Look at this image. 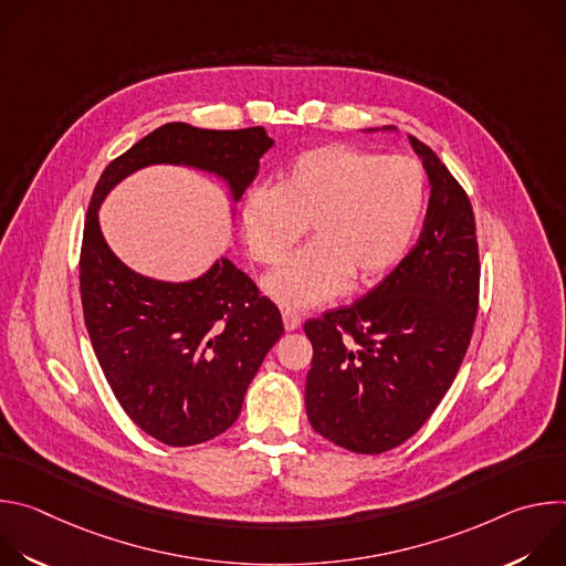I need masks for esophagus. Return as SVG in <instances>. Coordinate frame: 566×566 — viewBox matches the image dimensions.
Segmentation results:
<instances>
[{"label":"esophagus","mask_w":566,"mask_h":566,"mask_svg":"<svg viewBox=\"0 0 566 566\" xmlns=\"http://www.w3.org/2000/svg\"><path fill=\"white\" fill-rule=\"evenodd\" d=\"M282 322H284V329L286 332H295L302 325V317L295 311H284L282 313Z\"/></svg>","instance_id":"34e87169"}]
</instances>
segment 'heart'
I'll use <instances>...</instances> for the list:
<instances>
[{"label":"heart","mask_w":566,"mask_h":566,"mask_svg":"<svg viewBox=\"0 0 566 566\" xmlns=\"http://www.w3.org/2000/svg\"><path fill=\"white\" fill-rule=\"evenodd\" d=\"M426 208V170L410 156H380L354 145H317L293 156L275 188H253L241 230L260 264H280L304 237L313 244L264 277L286 308L340 295L349 280L369 284L408 253Z\"/></svg>","instance_id":"heart-1"}]
</instances>
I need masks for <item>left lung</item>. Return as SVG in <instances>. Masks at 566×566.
Segmentation results:
<instances>
[{"instance_id": "obj_1", "label": "left lung", "mask_w": 566, "mask_h": 566, "mask_svg": "<svg viewBox=\"0 0 566 566\" xmlns=\"http://www.w3.org/2000/svg\"><path fill=\"white\" fill-rule=\"evenodd\" d=\"M408 138L430 179L417 247L363 300L304 325L313 345L308 423L358 454L406 443L432 417L461 367L479 306L470 199L426 143Z\"/></svg>"}]
</instances>
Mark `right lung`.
I'll list each match as a JSON object with an SVG mask.
<instances>
[{
    "label": "right lung",
    "instance_id": "obj_1",
    "mask_svg": "<svg viewBox=\"0 0 566 566\" xmlns=\"http://www.w3.org/2000/svg\"><path fill=\"white\" fill-rule=\"evenodd\" d=\"M271 147L264 127L168 123L114 158L94 188L80 249L85 325L120 408L166 446L210 441L237 421L251 380L284 334L282 315L226 258L190 282L132 271L107 247L98 208L125 177L158 164L212 172L239 201Z\"/></svg>",
    "mask_w": 566,
    "mask_h": 566
}]
</instances>
